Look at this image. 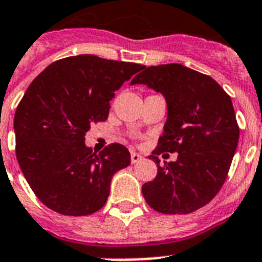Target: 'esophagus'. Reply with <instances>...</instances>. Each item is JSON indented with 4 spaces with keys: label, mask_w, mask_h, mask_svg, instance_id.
Returning <instances> with one entry per match:
<instances>
[{
    "label": "esophagus",
    "mask_w": 262,
    "mask_h": 262,
    "mask_svg": "<svg viewBox=\"0 0 262 262\" xmlns=\"http://www.w3.org/2000/svg\"><path fill=\"white\" fill-rule=\"evenodd\" d=\"M141 159H143V156L140 155V154H137V152H132L130 154V160L133 164L137 163V162H140Z\"/></svg>",
    "instance_id": "1"
}]
</instances>
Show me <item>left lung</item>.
<instances>
[{
  "label": "left lung",
  "instance_id": "obj_1",
  "mask_svg": "<svg viewBox=\"0 0 262 262\" xmlns=\"http://www.w3.org/2000/svg\"><path fill=\"white\" fill-rule=\"evenodd\" d=\"M135 84L160 92L167 103L163 135L152 154H179L163 168L151 155L158 174L143 185L144 199L167 215L197 211L219 193L238 147L239 127L231 98L212 77L181 63L144 67L132 80L130 85Z\"/></svg>",
  "mask_w": 262,
  "mask_h": 262
}]
</instances>
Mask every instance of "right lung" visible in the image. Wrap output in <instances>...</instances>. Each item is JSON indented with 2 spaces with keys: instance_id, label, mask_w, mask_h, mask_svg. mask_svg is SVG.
<instances>
[{
  "instance_id": "add662e5",
  "label": "right lung",
  "mask_w": 262,
  "mask_h": 262,
  "mask_svg": "<svg viewBox=\"0 0 262 262\" xmlns=\"http://www.w3.org/2000/svg\"><path fill=\"white\" fill-rule=\"evenodd\" d=\"M144 65L81 54L55 61L27 88L14 114L16 158L36 197L68 216L99 211L113 175L130 164L121 144L99 155L85 145L91 125L106 121L110 100Z\"/></svg>"
}]
</instances>
